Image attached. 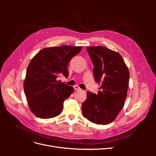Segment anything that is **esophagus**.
I'll return each instance as SVG.
<instances>
[{"mask_svg": "<svg viewBox=\"0 0 156 156\" xmlns=\"http://www.w3.org/2000/svg\"><path fill=\"white\" fill-rule=\"evenodd\" d=\"M74 89L75 90H81V88H80V87L78 85H75Z\"/></svg>", "mask_w": 156, "mask_h": 156, "instance_id": "esophagus-1", "label": "esophagus"}]
</instances>
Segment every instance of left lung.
<instances>
[{
  "label": "left lung",
  "instance_id": "1",
  "mask_svg": "<svg viewBox=\"0 0 156 156\" xmlns=\"http://www.w3.org/2000/svg\"><path fill=\"white\" fill-rule=\"evenodd\" d=\"M94 64L96 83L101 84L98 94L88 92L83 103V115L96 124L115 120L123 108L127 95L129 72L122 56L105 47L87 48Z\"/></svg>",
  "mask_w": 156,
  "mask_h": 156
}]
</instances>
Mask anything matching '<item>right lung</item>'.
I'll list each match as a JSON object with an SVG mask.
<instances>
[{
	"mask_svg": "<svg viewBox=\"0 0 156 156\" xmlns=\"http://www.w3.org/2000/svg\"><path fill=\"white\" fill-rule=\"evenodd\" d=\"M82 47L61 45L40 51L31 60L23 83L25 94L32 112L41 119H51L62 111L65 100L73 88L60 83L57 78L68 77L70 60Z\"/></svg>",
	"mask_w": 156,
	"mask_h": 156,
	"instance_id": "obj_1",
	"label": "right lung"
}]
</instances>
